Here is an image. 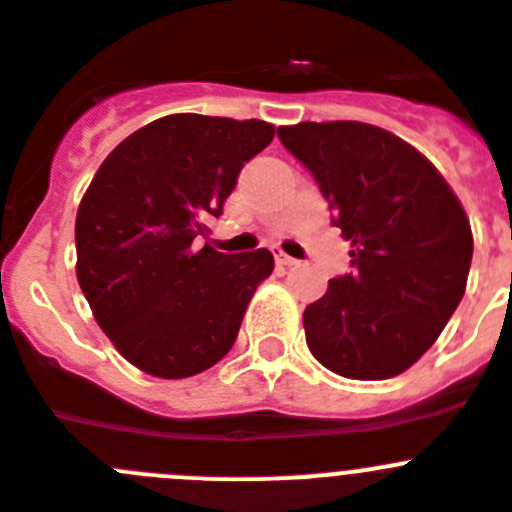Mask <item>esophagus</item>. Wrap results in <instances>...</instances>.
Instances as JSON below:
<instances>
[{"label": "esophagus", "instance_id": "1", "mask_svg": "<svg viewBox=\"0 0 512 512\" xmlns=\"http://www.w3.org/2000/svg\"><path fill=\"white\" fill-rule=\"evenodd\" d=\"M274 259H276V266H297L299 261L292 259V256H287L284 251H276L274 253Z\"/></svg>", "mask_w": 512, "mask_h": 512}]
</instances>
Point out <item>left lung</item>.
Instances as JSON below:
<instances>
[{"instance_id":"left-lung-1","label":"left lung","mask_w":512,"mask_h":512,"mask_svg":"<svg viewBox=\"0 0 512 512\" xmlns=\"http://www.w3.org/2000/svg\"><path fill=\"white\" fill-rule=\"evenodd\" d=\"M350 241L353 271L304 309L312 355L332 373L383 381L437 342L462 302L472 231L439 170L411 144L363 121L279 126Z\"/></svg>"}]
</instances>
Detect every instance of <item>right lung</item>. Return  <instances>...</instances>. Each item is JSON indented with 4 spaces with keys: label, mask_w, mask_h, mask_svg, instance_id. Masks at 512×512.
Wrapping results in <instances>:
<instances>
[{
    "label": "right lung",
    "mask_w": 512,
    "mask_h": 512,
    "mask_svg": "<svg viewBox=\"0 0 512 512\" xmlns=\"http://www.w3.org/2000/svg\"><path fill=\"white\" fill-rule=\"evenodd\" d=\"M271 139L274 126L259 119L162 116L126 137L88 185L75 274L101 330L144 373L190 378L233 348L274 256L220 253L200 236Z\"/></svg>",
    "instance_id": "add662e5"
}]
</instances>
